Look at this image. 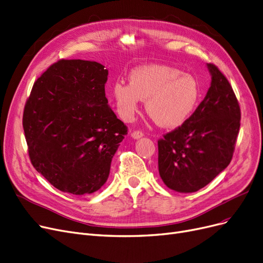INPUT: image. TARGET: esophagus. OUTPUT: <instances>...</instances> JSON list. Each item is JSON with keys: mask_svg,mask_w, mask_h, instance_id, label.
Returning <instances> with one entry per match:
<instances>
[{"mask_svg": "<svg viewBox=\"0 0 263 263\" xmlns=\"http://www.w3.org/2000/svg\"><path fill=\"white\" fill-rule=\"evenodd\" d=\"M131 137H132V139H134V140H139V139H141V138L144 137V134H143L141 131H134V132L131 133Z\"/></svg>", "mask_w": 263, "mask_h": 263, "instance_id": "esophagus-1", "label": "esophagus"}]
</instances>
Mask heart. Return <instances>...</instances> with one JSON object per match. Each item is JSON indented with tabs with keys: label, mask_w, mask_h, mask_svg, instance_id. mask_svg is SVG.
<instances>
[{
	"label": "heart",
	"mask_w": 263,
	"mask_h": 263,
	"mask_svg": "<svg viewBox=\"0 0 263 263\" xmlns=\"http://www.w3.org/2000/svg\"><path fill=\"white\" fill-rule=\"evenodd\" d=\"M130 84L121 81L112 86V99L123 120H131L142 101L146 111L162 128H178L185 122L200 99L197 80L176 67L146 65L130 73Z\"/></svg>",
	"instance_id": "1"
}]
</instances>
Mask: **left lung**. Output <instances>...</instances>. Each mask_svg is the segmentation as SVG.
<instances>
[{"mask_svg":"<svg viewBox=\"0 0 263 263\" xmlns=\"http://www.w3.org/2000/svg\"><path fill=\"white\" fill-rule=\"evenodd\" d=\"M211 83L190 118L158 141V170L179 193L205 187L231 162L239 131L240 109L227 78L207 64Z\"/></svg>","mask_w":263,"mask_h":263,"instance_id":"8db88e82","label":"left lung"}]
</instances>
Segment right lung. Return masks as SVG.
<instances>
[{"label": "right lung", "mask_w": 263, "mask_h": 263, "mask_svg": "<svg viewBox=\"0 0 263 263\" xmlns=\"http://www.w3.org/2000/svg\"><path fill=\"white\" fill-rule=\"evenodd\" d=\"M107 76L97 62L62 60L35 81L25 106L31 163L62 192L84 196L99 191L126 134L105 96Z\"/></svg>", "instance_id": "right-lung-1"}]
</instances>
